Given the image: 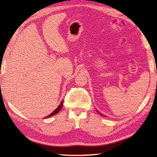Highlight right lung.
Segmentation results:
<instances>
[{"label": "right lung", "mask_w": 157, "mask_h": 157, "mask_svg": "<svg viewBox=\"0 0 157 157\" xmlns=\"http://www.w3.org/2000/svg\"><path fill=\"white\" fill-rule=\"evenodd\" d=\"M63 101L62 100V102H61V104L59 105V107H58L56 109H55L54 111H53L52 113H51L50 114L49 116H48L47 117H50V116H54V115H55V114H57L58 112H59V111L61 110V109L62 108V107H63ZM46 117V118H47Z\"/></svg>", "instance_id": "add662e5"}]
</instances>
